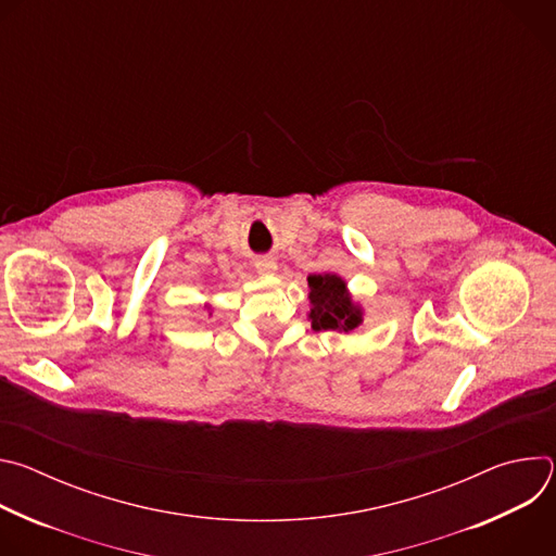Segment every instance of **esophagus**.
I'll use <instances>...</instances> for the list:
<instances>
[{
	"label": "esophagus",
	"mask_w": 556,
	"mask_h": 556,
	"mask_svg": "<svg viewBox=\"0 0 556 556\" xmlns=\"http://www.w3.org/2000/svg\"><path fill=\"white\" fill-rule=\"evenodd\" d=\"M255 270L262 275V277H270L277 273V262L273 257H260L255 262Z\"/></svg>",
	"instance_id": "1"
}]
</instances>
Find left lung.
<instances>
[{"instance_id": "obj_1", "label": "left lung", "mask_w": 556, "mask_h": 556, "mask_svg": "<svg viewBox=\"0 0 556 556\" xmlns=\"http://www.w3.org/2000/svg\"><path fill=\"white\" fill-rule=\"evenodd\" d=\"M307 319L312 330H334L339 334H352L363 326L365 307L354 301L348 281L337 273L307 277Z\"/></svg>"}]
</instances>
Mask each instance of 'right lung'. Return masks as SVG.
Listing matches in <instances>:
<instances>
[{
    "label": "right lung",
    "mask_w": 556,
    "mask_h": 556,
    "mask_svg": "<svg viewBox=\"0 0 556 556\" xmlns=\"http://www.w3.org/2000/svg\"><path fill=\"white\" fill-rule=\"evenodd\" d=\"M204 307L208 309V314H213V312H211V303H204Z\"/></svg>",
    "instance_id": "1"
}]
</instances>
